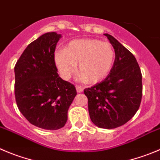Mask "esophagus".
<instances>
[{
	"label": "esophagus",
	"mask_w": 160,
	"mask_h": 160,
	"mask_svg": "<svg viewBox=\"0 0 160 160\" xmlns=\"http://www.w3.org/2000/svg\"><path fill=\"white\" fill-rule=\"evenodd\" d=\"M76 89L78 92H82L83 91V88L80 86H76Z\"/></svg>",
	"instance_id": "esophagus-1"
}]
</instances>
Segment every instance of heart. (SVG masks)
<instances>
[{
  "instance_id": "1",
  "label": "heart",
  "mask_w": 160,
  "mask_h": 160,
  "mask_svg": "<svg viewBox=\"0 0 160 160\" xmlns=\"http://www.w3.org/2000/svg\"><path fill=\"white\" fill-rule=\"evenodd\" d=\"M55 62L62 76L68 78L78 63L80 78L89 82L104 79L114 64L115 53L109 42L93 38L76 39L55 53Z\"/></svg>"
}]
</instances>
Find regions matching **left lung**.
Returning <instances> with one entry per match:
<instances>
[{
	"label": "left lung",
	"mask_w": 160,
	"mask_h": 160,
	"mask_svg": "<svg viewBox=\"0 0 160 160\" xmlns=\"http://www.w3.org/2000/svg\"><path fill=\"white\" fill-rule=\"evenodd\" d=\"M115 62L104 81L84 89L91 121L100 128L114 129L131 119L142 97V74L136 58L108 33Z\"/></svg>",
	"instance_id": "left-lung-1"
}]
</instances>
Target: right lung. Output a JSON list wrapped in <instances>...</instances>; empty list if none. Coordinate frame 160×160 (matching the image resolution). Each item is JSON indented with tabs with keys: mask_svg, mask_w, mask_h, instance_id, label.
<instances>
[{
	"mask_svg": "<svg viewBox=\"0 0 160 160\" xmlns=\"http://www.w3.org/2000/svg\"><path fill=\"white\" fill-rule=\"evenodd\" d=\"M61 34L49 32L29 44L15 66V97L21 113L44 130L62 128L77 92L59 76L55 49Z\"/></svg>",
	"mask_w": 160,
	"mask_h": 160,
	"instance_id": "1",
	"label": "right lung"
}]
</instances>
